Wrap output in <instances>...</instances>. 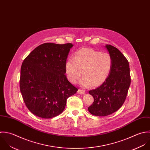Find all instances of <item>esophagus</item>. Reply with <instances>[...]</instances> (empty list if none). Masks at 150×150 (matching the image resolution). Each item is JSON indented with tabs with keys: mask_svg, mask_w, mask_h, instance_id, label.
Listing matches in <instances>:
<instances>
[{
	"mask_svg": "<svg viewBox=\"0 0 150 150\" xmlns=\"http://www.w3.org/2000/svg\"><path fill=\"white\" fill-rule=\"evenodd\" d=\"M78 93H79V94H82V95H83V94H85V91H84V90H80V89H79V90H78Z\"/></svg>",
	"mask_w": 150,
	"mask_h": 150,
	"instance_id": "obj_1",
	"label": "esophagus"
}]
</instances>
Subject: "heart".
I'll return each instance as SVG.
<instances>
[{"mask_svg": "<svg viewBox=\"0 0 150 150\" xmlns=\"http://www.w3.org/2000/svg\"><path fill=\"white\" fill-rule=\"evenodd\" d=\"M112 60L108 53H101L91 48H83L76 52L74 58L66 63L69 80L76 83L83 74L79 84L83 87H98L106 80L112 69ZM83 70V71L81 70Z\"/></svg>", "mask_w": 150, "mask_h": 150, "instance_id": "1", "label": "heart"}]
</instances>
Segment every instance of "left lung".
<instances>
[{
	"label": "left lung",
	"instance_id": "left-lung-1",
	"mask_svg": "<svg viewBox=\"0 0 150 150\" xmlns=\"http://www.w3.org/2000/svg\"><path fill=\"white\" fill-rule=\"evenodd\" d=\"M112 60L110 72L104 83L89 91L94 97L93 103L88 108L93 115L105 116L117 110L123 104L130 86L129 62L116 48L106 45Z\"/></svg>",
	"mask_w": 150,
	"mask_h": 150
}]
</instances>
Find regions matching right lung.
<instances>
[{
    "mask_svg": "<svg viewBox=\"0 0 150 150\" xmlns=\"http://www.w3.org/2000/svg\"><path fill=\"white\" fill-rule=\"evenodd\" d=\"M72 44L45 43L24 60L20 88L23 100L34 115L50 119L60 114L67 99L78 89L64 74L66 63Z\"/></svg>",
    "mask_w": 150,
    "mask_h": 150,
    "instance_id": "1",
    "label": "right lung"
}]
</instances>
